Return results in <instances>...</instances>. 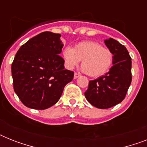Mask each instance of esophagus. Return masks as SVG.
<instances>
[{"instance_id": "esophagus-1", "label": "esophagus", "mask_w": 147, "mask_h": 147, "mask_svg": "<svg viewBox=\"0 0 147 147\" xmlns=\"http://www.w3.org/2000/svg\"><path fill=\"white\" fill-rule=\"evenodd\" d=\"M79 76H80V75H79L78 73H77V72H76V73H75V75H74V78H78Z\"/></svg>"}]
</instances>
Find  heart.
Instances as JSON below:
<instances>
[{
	"label": "heart",
	"mask_w": 147,
	"mask_h": 147,
	"mask_svg": "<svg viewBox=\"0 0 147 147\" xmlns=\"http://www.w3.org/2000/svg\"><path fill=\"white\" fill-rule=\"evenodd\" d=\"M65 65L72 69L82 60V70L91 77L103 76L111 68L114 59L113 53L99 42L82 41L74 47H65L62 51Z\"/></svg>",
	"instance_id": "heart-1"
}]
</instances>
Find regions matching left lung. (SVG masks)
Listing matches in <instances>:
<instances>
[{
  "label": "left lung",
  "mask_w": 147,
  "mask_h": 147,
  "mask_svg": "<svg viewBox=\"0 0 147 147\" xmlns=\"http://www.w3.org/2000/svg\"><path fill=\"white\" fill-rule=\"evenodd\" d=\"M105 45L114 55L113 66L104 76L90 81L85 96L88 102L100 109L114 107L125 98L132 81L131 57L126 47L110 38Z\"/></svg>",
  "instance_id": "8db88e82"
}]
</instances>
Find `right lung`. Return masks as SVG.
Returning a JSON list of instances; mask_svg holds the SVG:
<instances>
[{
	"label": "right lung",
	"instance_id": "right-lung-1",
	"mask_svg": "<svg viewBox=\"0 0 147 147\" xmlns=\"http://www.w3.org/2000/svg\"><path fill=\"white\" fill-rule=\"evenodd\" d=\"M61 35L42 32L22 45L11 65L15 93L25 106L47 109L58 102L74 71L65 69L59 55Z\"/></svg>",
	"mask_w": 147,
	"mask_h": 147
}]
</instances>
